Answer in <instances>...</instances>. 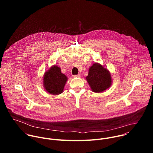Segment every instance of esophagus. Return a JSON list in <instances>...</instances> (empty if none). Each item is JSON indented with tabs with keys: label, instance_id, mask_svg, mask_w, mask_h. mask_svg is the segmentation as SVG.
<instances>
[{
	"label": "esophagus",
	"instance_id": "esophagus-1",
	"mask_svg": "<svg viewBox=\"0 0 153 153\" xmlns=\"http://www.w3.org/2000/svg\"><path fill=\"white\" fill-rule=\"evenodd\" d=\"M80 76H81V75L79 74H77V75H74V76H73V77H74V78H75V77H80Z\"/></svg>",
	"mask_w": 153,
	"mask_h": 153
}]
</instances>
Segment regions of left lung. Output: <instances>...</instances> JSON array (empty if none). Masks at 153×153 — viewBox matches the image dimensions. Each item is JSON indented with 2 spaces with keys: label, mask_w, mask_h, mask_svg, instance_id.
I'll return each instance as SVG.
<instances>
[{
  "label": "left lung",
  "mask_w": 153,
  "mask_h": 153,
  "mask_svg": "<svg viewBox=\"0 0 153 153\" xmlns=\"http://www.w3.org/2000/svg\"><path fill=\"white\" fill-rule=\"evenodd\" d=\"M93 92L100 93L106 90L111 83L110 73L99 63H94L90 68L86 77Z\"/></svg>",
  "instance_id": "8db88e82"
}]
</instances>
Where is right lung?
I'll return each mask as SVG.
<instances>
[{
    "label": "right lung",
    "mask_w": 153,
    "mask_h": 153,
    "mask_svg": "<svg viewBox=\"0 0 153 153\" xmlns=\"http://www.w3.org/2000/svg\"><path fill=\"white\" fill-rule=\"evenodd\" d=\"M67 77L62 74L60 68L52 67L43 77V85L46 90L51 94H59L62 93Z\"/></svg>",
    "instance_id": "1"
}]
</instances>
